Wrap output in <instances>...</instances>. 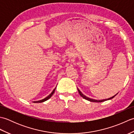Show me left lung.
Here are the masks:
<instances>
[{
	"instance_id": "left-lung-1",
	"label": "left lung",
	"mask_w": 134,
	"mask_h": 134,
	"mask_svg": "<svg viewBox=\"0 0 134 134\" xmlns=\"http://www.w3.org/2000/svg\"><path fill=\"white\" fill-rule=\"evenodd\" d=\"M78 92H79V94H80V96H81V97H83L84 99H86V100L89 101H90V102H103V101H107V100H108V99H110L113 98L114 97H115V96L116 95V94L115 96H113V97H110V98H108V99H101V100H97V99H94L90 98H89V97H87L86 96H85L84 94H83L82 93V92H81V91L79 90L78 89Z\"/></svg>"
}]
</instances>
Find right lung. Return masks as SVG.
Returning a JSON list of instances; mask_svg holds the SVG:
<instances>
[{
  "label": "right lung",
  "instance_id": "obj_1",
  "mask_svg": "<svg viewBox=\"0 0 134 134\" xmlns=\"http://www.w3.org/2000/svg\"><path fill=\"white\" fill-rule=\"evenodd\" d=\"M55 89H56V88L55 89H53V90L52 91V92L49 95V96H48L47 97H45V98H44V99H41V100H39V101H33V102H35V103H40V102H44V101H47V100H48V99H49L52 96V95L53 94V93H55Z\"/></svg>",
  "mask_w": 134,
  "mask_h": 134
}]
</instances>
